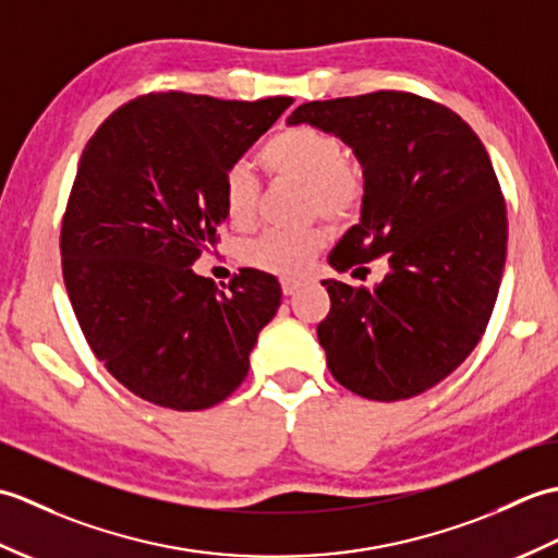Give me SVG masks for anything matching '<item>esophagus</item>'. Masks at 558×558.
Masks as SVG:
<instances>
[{
  "instance_id": "1",
  "label": "esophagus",
  "mask_w": 558,
  "mask_h": 558,
  "mask_svg": "<svg viewBox=\"0 0 558 558\" xmlns=\"http://www.w3.org/2000/svg\"><path fill=\"white\" fill-rule=\"evenodd\" d=\"M280 286H282V292H286V294H294V292L300 290L302 280L300 278H282Z\"/></svg>"
}]
</instances>
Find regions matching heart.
I'll list each match as a JSON object with an SVG mask.
<instances>
[{"mask_svg": "<svg viewBox=\"0 0 558 558\" xmlns=\"http://www.w3.org/2000/svg\"><path fill=\"white\" fill-rule=\"evenodd\" d=\"M270 177L304 184V213L336 225L357 218L366 196V174L360 162L345 158L342 141L310 124H294L272 134L258 153ZM225 218L234 228H248L258 213V186L244 165H234L220 186ZM326 228L318 222L298 230H264L242 246V258L256 270L300 276L326 246Z\"/></svg>", "mask_w": 558, "mask_h": 558, "instance_id": "b5f03b06", "label": "heart"}]
</instances>
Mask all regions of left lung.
I'll return each mask as SVG.
<instances>
[{"instance_id":"obj_1","label":"left lung","mask_w":558,"mask_h":558,"mask_svg":"<svg viewBox=\"0 0 558 558\" xmlns=\"http://www.w3.org/2000/svg\"><path fill=\"white\" fill-rule=\"evenodd\" d=\"M288 122L340 136L366 174L362 222L328 264H390L374 288L322 282L328 369L366 400L420 396L470 357L499 294L508 218L489 153L446 105L402 90L304 102Z\"/></svg>"}]
</instances>
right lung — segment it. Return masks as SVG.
Wrapping results in <instances>:
<instances>
[{
    "label": "right lung",
    "instance_id": "1",
    "mask_svg": "<svg viewBox=\"0 0 558 558\" xmlns=\"http://www.w3.org/2000/svg\"><path fill=\"white\" fill-rule=\"evenodd\" d=\"M290 105L148 93L83 148L59 234L64 286L93 354L141 400L206 410L246 378L280 282L240 268L225 292L192 264L220 242L225 172Z\"/></svg>",
    "mask_w": 558,
    "mask_h": 558
}]
</instances>
